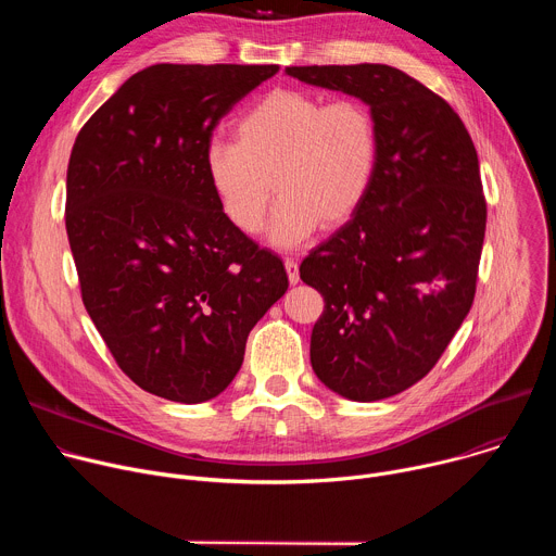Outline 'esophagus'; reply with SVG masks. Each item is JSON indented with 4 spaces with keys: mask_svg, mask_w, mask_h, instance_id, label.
Here are the masks:
<instances>
[{
    "mask_svg": "<svg viewBox=\"0 0 556 556\" xmlns=\"http://www.w3.org/2000/svg\"><path fill=\"white\" fill-rule=\"evenodd\" d=\"M283 266H286V273H288V281H290L292 286L299 283V266H296V262H294V260H286Z\"/></svg>",
    "mask_w": 556,
    "mask_h": 556,
    "instance_id": "obj_1",
    "label": "esophagus"
}]
</instances>
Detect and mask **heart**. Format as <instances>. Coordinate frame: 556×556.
<instances>
[{
    "instance_id": "heart-1",
    "label": "heart",
    "mask_w": 556,
    "mask_h": 556,
    "mask_svg": "<svg viewBox=\"0 0 556 556\" xmlns=\"http://www.w3.org/2000/svg\"><path fill=\"white\" fill-rule=\"evenodd\" d=\"M378 125L358 99L328 101L281 88L260 99L235 125V142L213 140L204 172L224 217L244 235L264 228L275 193L281 198L270 240L294 247L319 226L352 219L371 187Z\"/></svg>"
}]
</instances>
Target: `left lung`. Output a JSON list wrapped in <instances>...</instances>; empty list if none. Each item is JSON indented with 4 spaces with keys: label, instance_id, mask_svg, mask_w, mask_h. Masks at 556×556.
<instances>
[{
    "label": "left lung",
    "instance_id": "obj_1",
    "mask_svg": "<svg viewBox=\"0 0 556 556\" xmlns=\"http://www.w3.org/2000/svg\"><path fill=\"white\" fill-rule=\"evenodd\" d=\"M286 72L358 97L378 125L365 202L299 275L326 303L309 339L314 374L350 401H382L433 369L472 305L486 230L478 151L457 112L399 67Z\"/></svg>",
    "mask_w": 556,
    "mask_h": 556
}]
</instances>
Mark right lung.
Wrapping results in <instances>:
<instances>
[{"mask_svg": "<svg viewBox=\"0 0 556 556\" xmlns=\"http://www.w3.org/2000/svg\"><path fill=\"white\" fill-rule=\"evenodd\" d=\"M277 72L149 65L74 140L65 230L84 305L123 374L161 399L222 393L288 290L281 260L232 228L204 172L219 121Z\"/></svg>", "mask_w": 556, "mask_h": 556, "instance_id": "right-lung-1", "label": "right lung"}]
</instances>
